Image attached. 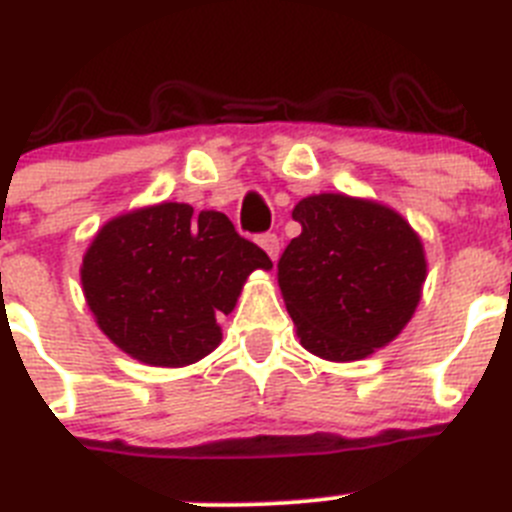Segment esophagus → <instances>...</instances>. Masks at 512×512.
Instances as JSON below:
<instances>
[{"instance_id":"obj_1","label":"esophagus","mask_w":512,"mask_h":512,"mask_svg":"<svg viewBox=\"0 0 512 512\" xmlns=\"http://www.w3.org/2000/svg\"><path fill=\"white\" fill-rule=\"evenodd\" d=\"M259 246L264 248L266 253H269L271 261H277L279 248H282V246H279V235H277V233H264V235H261V238H259Z\"/></svg>"}]
</instances>
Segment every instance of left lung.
Listing matches in <instances>:
<instances>
[{
  "label": "left lung",
  "instance_id": "8db88e82",
  "mask_svg": "<svg viewBox=\"0 0 512 512\" xmlns=\"http://www.w3.org/2000/svg\"><path fill=\"white\" fill-rule=\"evenodd\" d=\"M277 279L300 343L330 361L387 346L413 318L425 282L423 243L395 210L346 194H315L292 212Z\"/></svg>",
  "mask_w": 512,
  "mask_h": 512
}]
</instances>
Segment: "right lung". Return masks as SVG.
<instances>
[{"label": "right lung", "instance_id": "right-lung-1", "mask_svg": "<svg viewBox=\"0 0 512 512\" xmlns=\"http://www.w3.org/2000/svg\"><path fill=\"white\" fill-rule=\"evenodd\" d=\"M253 269H271V259L223 212L164 202L104 225L81 284L104 336L125 354L184 366L220 343L217 315L233 310Z\"/></svg>", "mask_w": 512, "mask_h": 512}]
</instances>
